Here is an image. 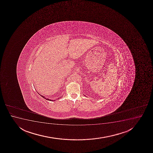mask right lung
Segmentation results:
<instances>
[{"mask_svg": "<svg viewBox=\"0 0 153 153\" xmlns=\"http://www.w3.org/2000/svg\"><path fill=\"white\" fill-rule=\"evenodd\" d=\"M39 95H40V94H39ZM40 95L41 96H42V97H43V98H45V99H47V100L53 101V100H51V99H47V98H45V96H42V95Z\"/></svg>", "mask_w": 153, "mask_h": 153, "instance_id": "add662e5", "label": "right lung"}]
</instances>
